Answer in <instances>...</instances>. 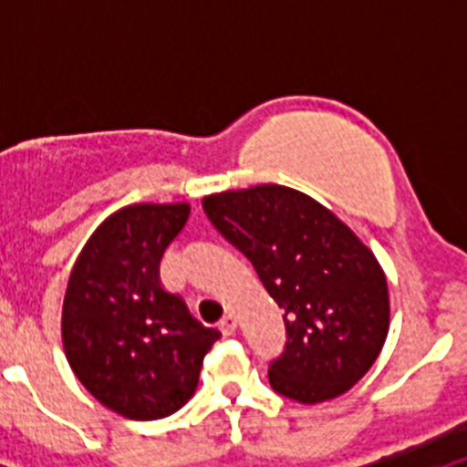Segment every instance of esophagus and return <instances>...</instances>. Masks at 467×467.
Segmentation results:
<instances>
[{
    "label": "esophagus",
    "instance_id": "obj_1",
    "mask_svg": "<svg viewBox=\"0 0 467 467\" xmlns=\"http://www.w3.org/2000/svg\"><path fill=\"white\" fill-rule=\"evenodd\" d=\"M220 329H222V334H224V337H231V334H234L238 329L236 316H231V313H226V316L220 320Z\"/></svg>",
    "mask_w": 467,
    "mask_h": 467
}]
</instances>
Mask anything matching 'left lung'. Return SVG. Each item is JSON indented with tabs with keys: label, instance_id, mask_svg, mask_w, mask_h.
<instances>
[{
	"label": "left lung",
	"instance_id": "obj_1",
	"mask_svg": "<svg viewBox=\"0 0 467 467\" xmlns=\"http://www.w3.org/2000/svg\"><path fill=\"white\" fill-rule=\"evenodd\" d=\"M203 210L285 311L287 344L269 367L275 393L317 404L356 386L390 327L386 274L372 250L332 210L283 184L210 193Z\"/></svg>",
	"mask_w": 467,
	"mask_h": 467
}]
</instances>
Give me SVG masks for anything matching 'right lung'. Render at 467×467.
<instances>
[{
  "instance_id": "right-lung-1",
  "label": "right lung",
  "mask_w": 467,
  "mask_h": 467,
  "mask_svg": "<svg viewBox=\"0 0 467 467\" xmlns=\"http://www.w3.org/2000/svg\"><path fill=\"white\" fill-rule=\"evenodd\" d=\"M189 203H135L86 241L63 301L72 372L107 410L133 420L175 414L196 393L203 358L222 334L189 313L159 278Z\"/></svg>"
}]
</instances>
